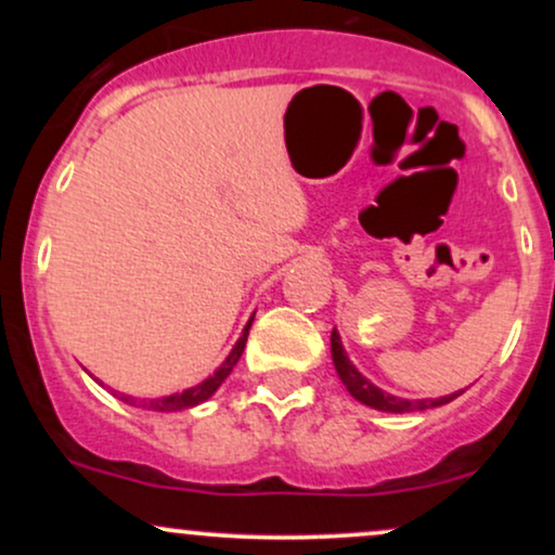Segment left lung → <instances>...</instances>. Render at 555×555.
Instances as JSON below:
<instances>
[{
  "label": "left lung",
  "mask_w": 555,
  "mask_h": 555,
  "mask_svg": "<svg viewBox=\"0 0 555 555\" xmlns=\"http://www.w3.org/2000/svg\"><path fill=\"white\" fill-rule=\"evenodd\" d=\"M331 358H334V367H336V373H339L341 384L347 386V391L352 393L358 401H362L365 406H373V410H380V412H397V415H401V412L430 410V406L449 404V401H454L462 393V391H456V393H449V397H441V399L410 401V399H401V397H393V393L380 391L378 386L371 384V380H367L365 375H362L358 367L349 362L347 352H344V347H341V336L336 334V328L331 331Z\"/></svg>",
  "instance_id": "8db88e82"
}]
</instances>
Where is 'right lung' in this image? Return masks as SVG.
I'll return each mask as SVG.
<instances>
[{"label": "right lung", "instance_id": "1", "mask_svg": "<svg viewBox=\"0 0 555 555\" xmlns=\"http://www.w3.org/2000/svg\"><path fill=\"white\" fill-rule=\"evenodd\" d=\"M250 323L247 321L245 331H242V336L237 339V344L232 347V352H229V358L221 362V367L216 371L214 375H208L203 384H197L193 388H184L182 393H171V397H162V399H135V397H127V393H117L119 399L125 401V404H132V406H143V410H154V412H177V410H188V406H195L201 404V401L211 399L216 393V388L227 380V375L232 373V367L237 365V360L242 358V349H245V341H247V334H250Z\"/></svg>", "mask_w": 555, "mask_h": 555}]
</instances>
